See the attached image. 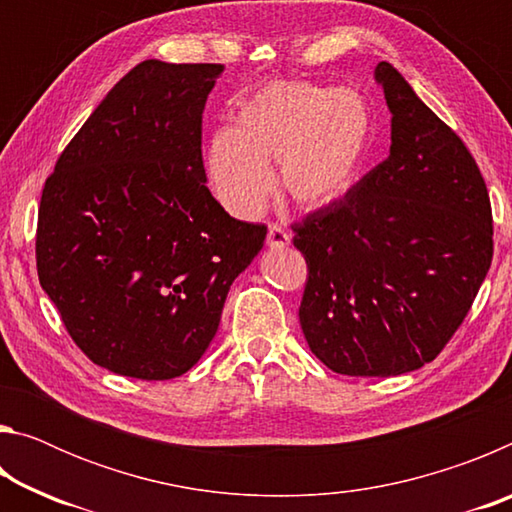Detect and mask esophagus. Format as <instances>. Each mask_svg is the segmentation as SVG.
<instances>
[{"label": "esophagus", "mask_w": 512, "mask_h": 512, "mask_svg": "<svg viewBox=\"0 0 512 512\" xmlns=\"http://www.w3.org/2000/svg\"><path fill=\"white\" fill-rule=\"evenodd\" d=\"M291 244V235L280 225H271L266 235V246L268 248H287Z\"/></svg>", "instance_id": "1"}]
</instances>
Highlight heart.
Instances as JSON below:
<instances>
[{
    "label": "heart",
    "instance_id": "heart-1",
    "mask_svg": "<svg viewBox=\"0 0 512 512\" xmlns=\"http://www.w3.org/2000/svg\"><path fill=\"white\" fill-rule=\"evenodd\" d=\"M372 144V112L354 90L280 81L239 103L235 126L214 131L205 171L216 198L237 216H255L273 189L300 210H320L357 185Z\"/></svg>",
    "mask_w": 512,
    "mask_h": 512
}]
</instances>
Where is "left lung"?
<instances>
[{"instance_id": "8db88e82", "label": "left lung", "mask_w": 512, "mask_h": 512, "mask_svg": "<svg viewBox=\"0 0 512 512\" xmlns=\"http://www.w3.org/2000/svg\"><path fill=\"white\" fill-rule=\"evenodd\" d=\"M391 153L293 225L309 280L300 327L329 370L395 377L433 361L492 262L488 189L470 151L391 63L375 67Z\"/></svg>"}]
</instances>
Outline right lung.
<instances>
[{
  "instance_id": "obj_1",
  "label": "right lung",
  "mask_w": 512,
  "mask_h": 512,
  "mask_svg": "<svg viewBox=\"0 0 512 512\" xmlns=\"http://www.w3.org/2000/svg\"><path fill=\"white\" fill-rule=\"evenodd\" d=\"M223 65L144 60L94 108L42 189L38 277L74 343L110 372L185 375L230 284L264 246L207 189L201 124Z\"/></svg>"
}]
</instances>
